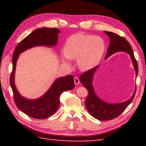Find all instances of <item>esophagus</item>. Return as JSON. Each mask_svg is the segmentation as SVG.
<instances>
[{"label": "esophagus", "instance_id": "obj_1", "mask_svg": "<svg viewBox=\"0 0 146 146\" xmlns=\"http://www.w3.org/2000/svg\"><path fill=\"white\" fill-rule=\"evenodd\" d=\"M74 82H75V84L76 85H78L79 83H80V80H79L78 77H75V78H74Z\"/></svg>", "mask_w": 146, "mask_h": 146}]
</instances>
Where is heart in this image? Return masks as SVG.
Listing matches in <instances>:
<instances>
[{
	"instance_id": "obj_1",
	"label": "heart",
	"mask_w": 146,
	"mask_h": 146,
	"mask_svg": "<svg viewBox=\"0 0 146 146\" xmlns=\"http://www.w3.org/2000/svg\"><path fill=\"white\" fill-rule=\"evenodd\" d=\"M105 44L101 37L78 33L71 36L65 42L63 61L77 60L80 70L87 71L94 68L102 60Z\"/></svg>"
}]
</instances>
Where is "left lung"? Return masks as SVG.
<instances>
[{"label": "left lung", "instance_id": "1", "mask_svg": "<svg viewBox=\"0 0 146 146\" xmlns=\"http://www.w3.org/2000/svg\"><path fill=\"white\" fill-rule=\"evenodd\" d=\"M110 38V45L107 49L105 59L116 52L123 51L130 55L134 65L136 75L138 74V64L134 57V52L131 44L123 37H121L115 33L104 31ZM99 65L92 69L82 73L80 80L88 90V97L85 99V105L88 112L92 116L100 120H108L116 118L122 113L128 105L131 103L136 92V88L132 97L124 102L119 104H108L99 98L94 92L92 85L93 77Z\"/></svg>", "mask_w": 146, "mask_h": 146}]
</instances>
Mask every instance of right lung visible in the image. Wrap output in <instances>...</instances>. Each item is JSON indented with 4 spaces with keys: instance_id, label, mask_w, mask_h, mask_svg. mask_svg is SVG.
<instances>
[{
    "instance_id": "obj_1",
    "label": "right lung",
    "mask_w": 146,
    "mask_h": 146,
    "mask_svg": "<svg viewBox=\"0 0 146 146\" xmlns=\"http://www.w3.org/2000/svg\"><path fill=\"white\" fill-rule=\"evenodd\" d=\"M60 33V31L56 28L43 27L37 29L19 43L12 56V71L10 76V85L13 92L14 100L19 109L31 117L43 119L51 117L60 106V97L62 93L75 87L73 75L60 77L55 80L44 95L35 100H29L22 97L15 86V66L20 53L37 46L49 47L55 46Z\"/></svg>"
}]
</instances>
